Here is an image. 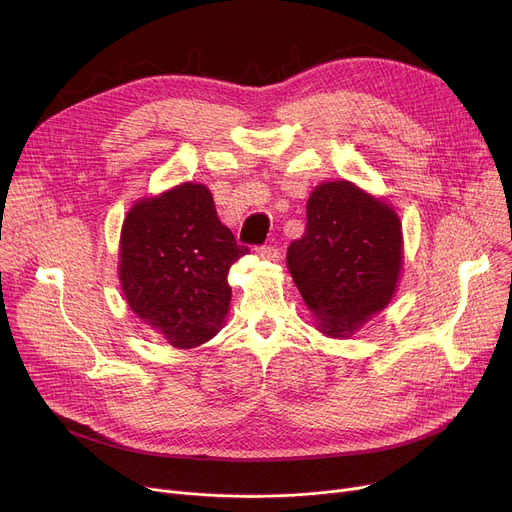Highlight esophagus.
Segmentation results:
<instances>
[{
    "label": "esophagus",
    "instance_id": "1",
    "mask_svg": "<svg viewBox=\"0 0 512 512\" xmlns=\"http://www.w3.org/2000/svg\"><path fill=\"white\" fill-rule=\"evenodd\" d=\"M257 253H259V257L261 259H271V261H277L280 259V249H277L275 245H259L257 247Z\"/></svg>",
    "mask_w": 512,
    "mask_h": 512
}]
</instances>
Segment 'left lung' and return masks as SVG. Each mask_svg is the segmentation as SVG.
Instances as JSON below:
<instances>
[{
  "label": "left lung",
  "mask_w": 512,
  "mask_h": 512,
  "mask_svg": "<svg viewBox=\"0 0 512 512\" xmlns=\"http://www.w3.org/2000/svg\"><path fill=\"white\" fill-rule=\"evenodd\" d=\"M318 331L349 337L394 296L402 265L396 212L351 181L320 183L306 204L304 235L286 255Z\"/></svg>",
  "instance_id": "left-lung-1"
}]
</instances>
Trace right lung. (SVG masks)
<instances>
[{
    "mask_svg": "<svg viewBox=\"0 0 512 512\" xmlns=\"http://www.w3.org/2000/svg\"><path fill=\"white\" fill-rule=\"evenodd\" d=\"M249 249L232 237L200 183L136 202L122 224L120 282L128 306L173 347L192 349L220 329L226 275Z\"/></svg>",
    "mask_w": 512,
    "mask_h": 512,
    "instance_id": "right-lung-1",
    "label": "right lung"
}]
</instances>
